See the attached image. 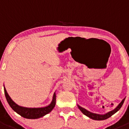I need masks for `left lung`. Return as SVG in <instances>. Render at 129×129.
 Here are the masks:
<instances>
[{
  "mask_svg": "<svg viewBox=\"0 0 129 129\" xmlns=\"http://www.w3.org/2000/svg\"><path fill=\"white\" fill-rule=\"evenodd\" d=\"M125 99V98H124L123 100L121 101V102L117 106V107H116V109H114V110H112V111L107 112L105 114H98L92 113V112H90L86 110V109L83 108V107H80L79 105H77V107H78V108L79 109V110L83 112V114H84L85 116H88V118H91V119H94V120H104V119H107V118H110V116H112L114 114L116 113V112H118V110L121 109V107H122L123 104Z\"/></svg>",
  "mask_w": 129,
  "mask_h": 129,
  "instance_id": "left-lung-1",
  "label": "left lung"
}]
</instances>
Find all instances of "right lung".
Here are the masks:
<instances>
[{"label":"right lung","instance_id":"right-lung-1","mask_svg":"<svg viewBox=\"0 0 129 129\" xmlns=\"http://www.w3.org/2000/svg\"><path fill=\"white\" fill-rule=\"evenodd\" d=\"M4 89L6 98L8 103L11 107V109L24 118L37 119V118H41L47 114L50 113L53 110L55 105V102H56L55 93H54V94H53L52 101L48 106H46L45 107H41V108H27V107H21V106H19L17 104H16L14 101L11 100L10 95H8L4 86Z\"/></svg>","mask_w":129,"mask_h":129}]
</instances>
